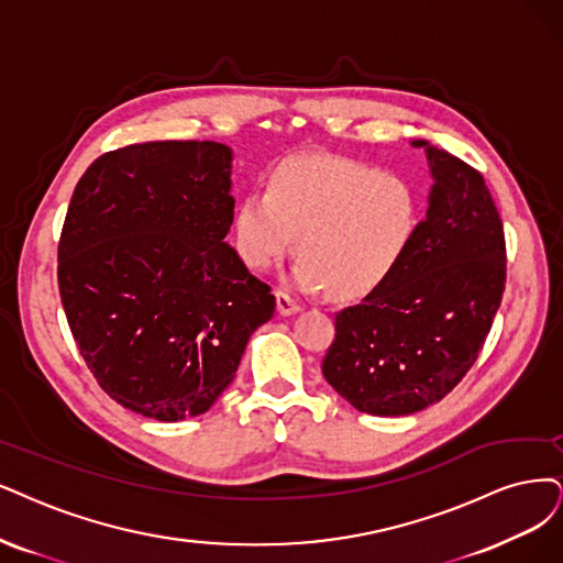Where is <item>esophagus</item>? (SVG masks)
Segmentation results:
<instances>
[{
	"mask_svg": "<svg viewBox=\"0 0 563 563\" xmlns=\"http://www.w3.org/2000/svg\"><path fill=\"white\" fill-rule=\"evenodd\" d=\"M276 301H278V313L280 316H295L297 310H301V301L295 299L289 292H285V289H278Z\"/></svg>",
	"mask_w": 563,
	"mask_h": 563,
	"instance_id": "1",
	"label": "esophagus"
}]
</instances>
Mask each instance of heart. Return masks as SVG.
<instances>
[{"instance_id": "obj_1", "label": "heart", "mask_w": 563, "mask_h": 563, "mask_svg": "<svg viewBox=\"0 0 563 563\" xmlns=\"http://www.w3.org/2000/svg\"><path fill=\"white\" fill-rule=\"evenodd\" d=\"M420 227V195L399 174L303 155L283 162L266 190L236 206L234 234L250 268L274 266L295 245V285L341 299L368 295L404 262Z\"/></svg>"}]
</instances>
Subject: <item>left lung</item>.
Wrapping results in <instances>:
<instances>
[{
    "label": "left lung",
    "instance_id": "left-lung-1",
    "mask_svg": "<svg viewBox=\"0 0 563 563\" xmlns=\"http://www.w3.org/2000/svg\"><path fill=\"white\" fill-rule=\"evenodd\" d=\"M427 218L394 274L336 313L327 383L368 415L441 401L481 355L506 287V239L485 178L429 141Z\"/></svg>",
    "mask_w": 563,
    "mask_h": 563
}]
</instances>
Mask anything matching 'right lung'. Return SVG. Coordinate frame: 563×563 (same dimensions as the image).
<instances>
[{
  "instance_id": "obj_1",
  "label": "right lung",
  "mask_w": 563,
  "mask_h": 563,
  "mask_svg": "<svg viewBox=\"0 0 563 563\" xmlns=\"http://www.w3.org/2000/svg\"><path fill=\"white\" fill-rule=\"evenodd\" d=\"M232 148L134 143L80 176L57 245L71 336L122 408L178 422L234 380L271 287L224 241L234 222Z\"/></svg>"
}]
</instances>
